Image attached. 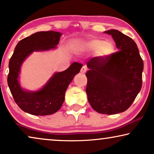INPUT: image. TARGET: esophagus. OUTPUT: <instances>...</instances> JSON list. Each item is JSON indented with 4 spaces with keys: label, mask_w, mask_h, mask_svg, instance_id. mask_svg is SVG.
I'll use <instances>...</instances> for the list:
<instances>
[{
    "label": "esophagus",
    "mask_w": 154,
    "mask_h": 154,
    "mask_svg": "<svg viewBox=\"0 0 154 154\" xmlns=\"http://www.w3.org/2000/svg\"><path fill=\"white\" fill-rule=\"evenodd\" d=\"M86 71H87V66H83V67H82L81 69V72L82 73H85Z\"/></svg>",
    "instance_id": "34e87169"
}]
</instances>
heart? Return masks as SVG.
<instances>
[{"mask_svg": "<svg viewBox=\"0 0 154 154\" xmlns=\"http://www.w3.org/2000/svg\"><path fill=\"white\" fill-rule=\"evenodd\" d=\"M84 47L88 51L97 52L99 57L106 58L115 51V46L111 41H104L100 39H91L84 43Z\"/></svg>", "mask_w": 154, "mask_h": 154, "instance_id": "1", "label": "heart"}]
</instances>
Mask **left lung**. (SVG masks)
I'll return each mask as SVG.
<instances>
[{"label": "left lung", "mask_w": 154, "mask_h": 154, "mask_svg": "<svg viewBox=\"0 0 154 154\" xmlns=\"http://www.w3.org/2000/svg\"><path fill=\"white\" fill-rule=\"evenodd\" d=\"M104 33L111 35L119 50L87 62L86 93L94 110L112 115L126 111L135 100L142 88L144 63L131 38L115 29Z\"/></svg>", "instance_id": "8db88e82"}]
</instances>
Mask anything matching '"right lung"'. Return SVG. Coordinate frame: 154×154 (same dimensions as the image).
Segmentation results:
<instances>
[{
  "label": "right lung",
  "instance_id": "add662e5",
  "mask_svg": "<svg viewBox=\"0 0 154 154\" xmlns=\"http://www.w3.org/2000/svg\"><path fill=\"white\" fill-rule=\"evenodd\" d=\"M62 33L57 31H40L21 41L16 45L9 62L8 84L14 102L25 112L35 116L53 114L61 108L65 92L73 77L79 73L83 64L73 62L66 70L57 72L40 90H23L18 81L22 63L34 51L54 49Z\"/></svg>",
  "mask_w": 154,
  "mask_h": 154
}]
</instances>
